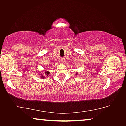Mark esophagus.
<instances>
[{"mask_svg":"<svg viewBox=\"0 0 126 126\" xmlns=\"http://www.w3.org/2000/svg\"><path fill=\"white\" fill-rule=\"evenodd\" d=\"M63 61H64V60H63V59H61V63H63Z\"/></svg>","mask_w":126,"mask_h":126,"instance_id":"esophagus-1","label":"esophagus"}]
</instances>
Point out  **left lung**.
Returning a JSON list of instances; mask_svg holds the SVG:
<instances>
[{
	"instance_id": "1",
	"label": "left lung",
	"mask_w": 126,
	"mask_h": 126,
	"mask_svg": "<svg viewBox=\"0 0 126 126\" xmlns=\"http://www.w3.org/2000/svg\"><path fill=\"white\" fill-rule=\"evenodd\" d=\"M77 75H78V73H76V76Z\"/></svg>"
}]
</instances>
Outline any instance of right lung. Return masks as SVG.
Returning <instances> with one entry per match:
<instances>
[{
	"label": "right lung",
	"mask_w": 126,
	"mask_h": 126,
	"mask_svg": "<svg viewBox=\"0 0 126 126\" xmlns=\"http://www.w3.org/2000/svg\"><path fill=\"white\" fill-rule=\"evenodd\" d=\"M45 75L46 76H49V75H50V72H49V71H45ZM40 75H41V78H42V79H44V78H45V75H42V74H40Z\"/></svg>",
	"instance_id": "1"
}]
</instances>
